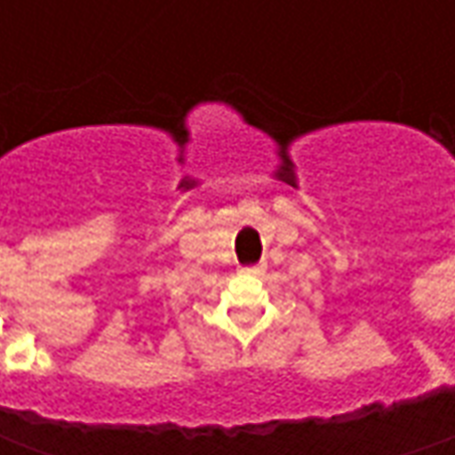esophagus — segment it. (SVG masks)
Segmentation results:
<instances>
[{"label": "esophagus", "mask_w": 455, "mask_h": 455, "mask_svg": "<svg viewBox=\"0 0 455 455\" xmlns=\"http://www.w3.org/2000/svg\"><path fill=\"white\" fill-rule=\"evenodd\" d=\"M240 271L248 273V275H263V273H266V266H263V263H253V266H243Z\"/></svg>", "instance_id": "obj_1"}]
</instances>
